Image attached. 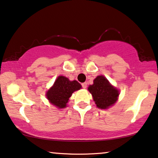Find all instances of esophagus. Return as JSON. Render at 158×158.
Masks as SVG:
<instances>
[{
  "label": "esophagus",
  "instance_id": "obj_1",
  "mask_svg": "<svg viewBox=\"0 0 158 158\" xmlns=\"http://www.w3.org/2000/svg\"><path fill=\"white\" fill-rule=\"evenodd\" d=\"M81 86H82V87L84 88V89H86L87 87V82H85V83H82L81 84Z\"/></svg>",
  "mask_w": 158,
  "mask_h": 158
}]
</instances>
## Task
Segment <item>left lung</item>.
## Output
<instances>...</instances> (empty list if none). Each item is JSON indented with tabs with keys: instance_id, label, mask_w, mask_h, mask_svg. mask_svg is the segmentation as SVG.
I'll return each instance as SVG.
<instances>
[{
	"instance_id": "left-lung-1",
	"label": "left lung",
	"mask_w": 158,
	"mask_h": 158,
	"mask_svg": "<svg viewBox=\"0 0 158 158\" xmlns=\"http://www.w3.org/2000/svg\"><path fill=\"white\" fill-rule=\"evenodd\" d=\"M88 90L93 97L97 107L100 109H106L114 104L119 94L118 90L113 87L103 76L97 77Z\"/></svg>"
}]
</instances>
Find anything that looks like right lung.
I'll list each match as a JSON object with an SVG mask.
<instances>
[{"label":"right lung","instance_id":"right-lung-1","mask_svg":"<svg viewBox=\"0 0 158 158\" xmlns=\"http://www.w3.org/2000/svg\"><path fill=\"white\" fill-rule=\"evenodd\" d=\"M81 87L77 81H70L68 78L60 76L48 90L46 96L53 106L58 108H64L73 92L80 89Z\"/></svg>","mask_w":158,"mask_h":158}]
</instances>
